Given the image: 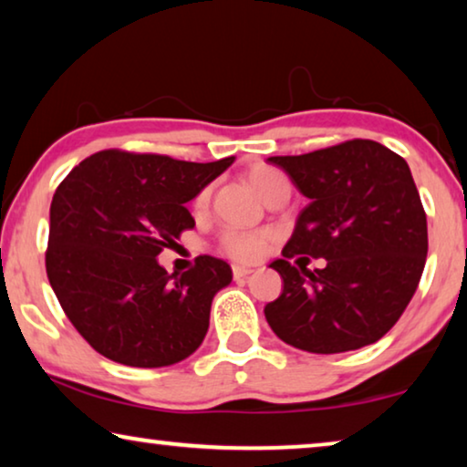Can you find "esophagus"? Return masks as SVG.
I'll list each match as a JSON object with an SVG mask.
<instances>
[{
    "instance_id": "1",
    "label": "esophagus",
    "mask_w": 467,
    "mask_h": 467,
    "mask_svg": "<svg viewBox=\"0 0 467 467\" xmlns=\"http://www.w3.org/2000/svg\"><path fill=\"white\" fill-rule=\"evenodd\" d=\"M254 270L247 268V266H233V276L234 278H243V276H249Z\"/></svg>"
}]
</instances>
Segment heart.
Segmentation results:
<instances>
[{"instance_id":"b5f03b06","label":"heart","mask_w":467,"mask_h":467,"mask_svg":"<svg viewBox=\"0 0 467 467\" xmlns=\"http://www.w3.org/2000/svg\"><path fill=\"white\" fill-rule=\"evenodd\" d=\"M245 178L247 182L260 192V197L266 201V203L275 197V194L289 189L287 178H285L278 170H275V167L268 165H254L252 170L245 173ZM210 189L199 191L197 197L192 199V213L203 215L210 210ZM270 239H273V234L268 231H239V228H226L218 239V252L236 262H254L266 252Z\"/></svg>"}]
</instances>
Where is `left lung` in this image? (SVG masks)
I'll return each instance as SVG.
<instances>
[{"mask_svg": "<svg viewBox=\"0 0 467 467\" xmlns=\"http://www.w3.org/2000/svg\"><path fill=\"white\" fill-rule=\"evenodd\" d=\"M268 161L310 199L283 257L270 264L283 294L264 308L268 325L285 344L315 354L375 344L405 312L426 266V212L407 161L363 138ZM306 254L325 256L327 266L308 271L299 262Z\"/></svg>", "mask_w": 467, "mask_h": 467, "instance_id": "left-lung-1", "label": "left lung"}]
</instances>
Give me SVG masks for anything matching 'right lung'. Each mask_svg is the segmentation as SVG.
<instances>
[{"mask_svg": "<svg viewBox=\"0 0 467 467\" xmlns=\"http://www.w3.org/2000/svg\"><path fill=\"white\" fill-rule=\"evenodd\" d=\"M233 161L109 149L58 184L46 273L68 321L102 357L167 367L203 342L213 296L233 281L231 266L199 255L186 273L167 275L157 255L194 226L186 203Z\"/></svg>", "mask_w": 467, "mask_h": 467, "instance_id": "add662e5", "label": "right lung"}]
</instances>
